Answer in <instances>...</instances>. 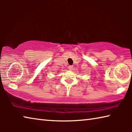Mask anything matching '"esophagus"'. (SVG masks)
<instances>
[{"label": "esophagus", "instance_id": "esophagus-1", "mask_svg": "<svg viewBox=\"0 0 132 132\" xmlns=\"http://www.w3.org/2000/svg\"><path fill=\"white\" fill-rule=\"evenodd\" d=\"M73 66H71V65H70V66H69V67H68V68H69V69L70 70H71L73 69Z\"/></svg>", "mask_w": 132, "mask_h": 132}]
</instances>
